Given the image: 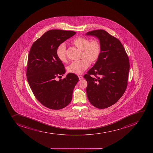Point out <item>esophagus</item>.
Instances as JSON below:
<instances>
[{
	"label": "esophagus",
	"instance_id": "34e87169",
	"mask_svg": "<svg viewBox=\"0 0 153 153\" xmlns=\"http://www.w3.org/2000/svg\"><path fill=\"white\" fill-rule=\"evenodd\" d=\"M78 77H79V80H82L83 79V77L81 75H78Z\"/></svg>",
	"mask_w": 153,
	"mask_h": 153
}]
</instances>
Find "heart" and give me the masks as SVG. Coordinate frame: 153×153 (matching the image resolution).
<instances>
[{"instance_id": "obj_1", "label": "heart", "mask_w": 153, "mask_h": 153, "mask_svg": "<svg viewBox=\"0 0 153 153\" xmlns=\"http://www.w3.org/2000/svg\"><path fill=\"white\" fill-rule=\"evenodd\" d=\"M76 47L83 51V57L80 60L73 62L68 66L67 70L70 73L80 74L88 68L90 62H95L98 59L101 53V45L98 40L90 41L85 37H78L73 41ZM56 55L59 60L63 63L67 62L66 49L65 43L60 44L56 49Z\"/></svg>"}]
</instances>
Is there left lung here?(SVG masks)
I'll return each instance as SVG.
<instances>
[{"label": "left lung", "instance_id": "1", "mask_svg": "<svg viewBox=\"0 0 153 153\" xmlns=\"http://www.w3.org/2000/svg\"><path fill=\"white\" fill-rule=\"evenodd\" d=\"M86 35L100 40L101 53L94 66L84 76L88 85L86 93L93 106L105 109L121 98L128 85L130 63L119 40L104 30H95Z\"/></svg>", "mask_w": 153, "mask_h": 153}]
</instances>
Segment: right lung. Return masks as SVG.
<instances>
[{"instance_id":"obj_1","label":"right lung","mask_w":153,"mask_h":153,"mask_svg":"<svg viewBox=\"0 0 153 153\" xmlns=\"http://www.w3.org/2000/svg\"><path fill=\"white\" fill-rule=\"evenodd\" d=\"M76 32L60 29L46 32L32 44L28 57L27 79L34 95L41 104L53 110L66 107L72 98L73 91L79 78L65 72V67L56 55L58 46Z\"/></svg>"}]
</instances>
